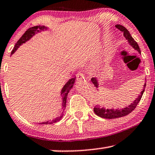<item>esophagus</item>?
<instances>
[{
  "label": "esophagus",
  "instance_id": "34e87169",
  "mask_svg": "<svg viewBox=\"0 0 155 155\" xmlns=\"http://www.w3.org/2000/svg\"><path fill=\"white\" fill-rule=\"evenodd\" d=\"M76 79L78 80L79 82H87V79L85 77L84 74L82 72H79L76 74Z\"/></svg>",
  "mask_w": 155,
  "mask_h": 155
}]
</instances>
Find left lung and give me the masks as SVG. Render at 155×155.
Segmentation results:
<instances>
[{"label":"left lung","instance_id":"obj_1","mask_svg":"<svg viewBox=\"0 0 155 155\" xmlns=\"http://www.w3.org/2000/svg\"><path fill=\"white\" fill-rule=\"evenodd\" d=\"M116 28L117 29H119V31H121L123 33V35L125 37V38L128 41L129 44H130L131 46H132L133 48H134L135 50H137V51L141 53L140 48L139 47V45L137 43L134 41V39L132 38L131 34L129 32V31L125 28V27L121 25H115ZM91 81H92V83L94 84V85L96 87H98L99 86V84H98L97 80L96 78H92L91 79ZM146 87V84H144V89L142 91H141L140 94L138 96V97L135 100L133 101V103L131 104L130 106L128 107H126L124 109H105L103 108V107H101L100 106H95L94 108V111L97 116L102 117V118L104 119H116V118H119V117H122L126 116V115L130 114L132 111L134 110V109L136 108V107L137 106L138 103L140 102V101L141 100V98H142L143 93L144 91V88Z\"/></svg>","mask_w":155,"mask_h":155}]
</instances>
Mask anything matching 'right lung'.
<instances>
[{"mask_svg": "<svg viewBox=\"0 0 155 155\" xmlns=\"http://www.w3.org/2000/svg\"><path fill=\"white\" fill-rule=\"evenodd\" d=\"M44 29H46V27L44 26V25H43V26H41V25H36V26L31 27V28H29L28 30H27L24 33V34H23V36L21 37V38L19 39L18 41L16 44H15L14 48H13L12 51H11V54H13V53H14L15 51H16L17 48H18V47L20 46L21 44H24L25 41H28L29 39L31 38V37L34 36V35H35V34H36V33L39 32V31H44ZM75 79H76V78H72V79L68 80V81L65 84V85H64V87H63V89H62V90H61L62 107H63L64 109H65V108H66V99H67L68 94V92H69L70 90H71V88L73 87L74 84L75 83ZM61 118H62V115H61V116H60V117H56V119H53V120L46 121H44V122L40 123V124H54V123H55V122H56V121H58Z\"/></svg>", "mask_w": 155, "mask_h": 155, "instance_id": "right-lung-1", "label": "right lung"}]
</instances>
